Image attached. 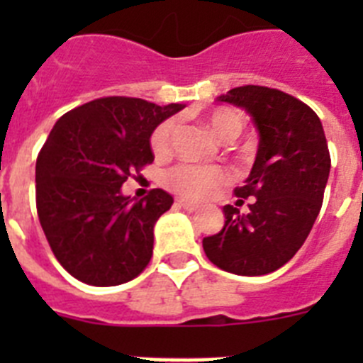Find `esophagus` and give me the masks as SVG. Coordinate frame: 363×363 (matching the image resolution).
<instances>
[{"label":"esophagus","instance_id":"esophagus-1","mask_svg":"<svg viewBox=\"0 0 363 363\" xmlns=\"http://www.w3.org/2000/svg\"><path fill=\"white\" fill-rule=\"evenodd\" d=\"M176 207H178V209L189 211V213H194V211L200 209V205L192 203V201L184 200V198H178V200H176Z\"/></svg>","mask_w":363,"mask_h":363}]
</instances>
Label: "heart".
<instances>
[{
    "mask_svg": "<svg viewBox=\"0 0 363 363\" xmlns=\"http://www.w3.org/2000/svg\"><path fill=\"white\" fill-rule=\"evenodd\" d=\"M207 125L214 134L221 140H233L240 134L243 127V120L238 112L230 108H214L207 116ZM174 121L165 120L154 129L150 136V147L156 154L169 152L174 138ZM227 179V172L216 165H192L182 163L167 172V185L179 196L185 198H203L211 191L221 185Z\"/></svg>",
    "mask_w": 363,
    "mask_h": 363,
    "instance_id": "1",
    "label": "heart"
}]
</instances>
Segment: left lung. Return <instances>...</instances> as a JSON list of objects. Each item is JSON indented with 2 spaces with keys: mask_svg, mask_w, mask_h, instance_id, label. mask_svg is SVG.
I'll list each match as a JSON object with an SVG mask.
<instances>
[{
  "mask_svg": "<svg viewBox=\"0 0 363 363\" xmlns=\"http://www.w3.org/2000/svg\"><path fill=\"white\" fill-rule=\"evenodd\" d=\"M216 101L240 107L258 130V150L225 225L203 238L207 258L240 277H262L285 265L309 236L322 207L331 158L320 118L300 99L269 86H236Z\"/></svg>",
  "mask_w": 363,
  "mask_h": 363,
  "instance_id": "8db88e82",
  "label": "left lung"
}]
</instances>
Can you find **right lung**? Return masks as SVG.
I'll return each instance as SVG.
<instances>
[{
	"label": "right lung",
	"mask_w": 363,
	"mask_h": 363,
	"mask_svg": "<svg viewBox=\"0 0 363 363\" xmlns=\"http://www.w3.org/2000/svg\"><path fill=\"white\" fill-rule=\"evenodd\" d=\"M184 107L112 96L69 111L52 127L36 162L38 216L76 280L112 287L150 262L154 223L174 200L163 189L136 200L121 185L152 163L154 129Z\"/></svg>",
	"instance_id": "1"
}]
</instances>
